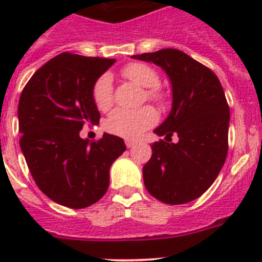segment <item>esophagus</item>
Segmentation results:
<instances>
[{
	"instance_id": "obj_1",
	"label": "esophagus",
	"mask_w": 262,
	"mask_h": 262,
	"mask_svg": "<svg viewBox=\"0 0 262 262\" xmlns=\"http://www.w3.org/2000/svg\"><path fill=\"white\" fill-rule=\"evenodd\" d=\"M136 143L134 142V140H128V139H127L126 140V145H127V148H133L134 145H135Z\"/></svg>"
}]
</instances>
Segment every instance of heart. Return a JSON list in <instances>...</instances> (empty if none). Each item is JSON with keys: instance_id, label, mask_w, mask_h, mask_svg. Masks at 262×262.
<instances>
[{"instance_id": "1", "label": "heart", "mask_w": 262, "mask_h": 262, "mask_svg": "<svg viewBox=\"0 0 262 262\" xmlns=\"http://www.w3.org/2000/svg\"><path fill=\"white\" fill-rule=\"evenodd\" d=\"M122 75L140 88H147L145 94L148 99L155 102H163L164 93L157 88L159 75L152 67L143 62H131L122 69ZM93 101L97 108L107 111L114 103V90H113V77L108 73L102 75L96 81L93 88ZM157 122L156 111L151 106L124 110L118 108L113 111L106 119V129L114 135L126 139H136L147 131Z\"/></svg>"}]
</instances>
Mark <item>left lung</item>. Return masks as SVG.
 I'll return each mask as SVG.
<instances>
[{
    "label": "left lung",
    "mask_w": 262,
    "mask_h": 262,
    "mask_svg": "<svg viewBox=\"0 0 262 262\" xmlns=\"http://www.w3.org/2000/svg\"><path fill=\"white\" fill-rule=\"evenodd\" d=\"M161 67L172 84V110L154 133L165 136L152 144L143 166L148 193L168 205L200 198L221 172L228 152L230 107L214 72L174 48L134 55ZM179 136L172 143L171 136Z\"/></svg>",
    "instance_id": "obj_1"
}]
</instances>
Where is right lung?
Segmentation results:
<instances>
[{"label":"right lung","instance_id":"right-lung-1","mask_svg":"<svg viewBox=\"0 0 262 262\" xmlns=\"http://www.w3.org/2000/svg\"><path fill=\"white\" fill-rule=\"evenodd\" d=\"M114 59L64 52L32 75L18 105L20 149L32 178L46 195L71 209H84L105 195L111 164L126 151L110 134L97 142L80 136L98 124L96 81Z\"/></svg>","mask_w":262,"mask_h":262}]
</instances>
